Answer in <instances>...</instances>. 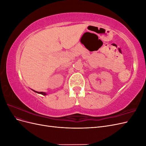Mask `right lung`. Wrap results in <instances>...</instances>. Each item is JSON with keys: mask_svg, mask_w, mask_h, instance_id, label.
Wrapping results in <instances>:
<instances>
[{"mask_svg": "<svg viewBox=\"0 0 146 146\" xmlns=\"http://www.w3.org/2000/svg\"><path fill=\"white\" fill-rule=\"evenodd\" d=\"M33 91H34V90H33ZM34 91L37 92V93H39V94H42V95H46V94L45 93V92H37V91Z\"/></svg>", "mask_w": 146, "mask_h": 146, "instance_id": "add662e5", "label": "right lung"}]
</instances>
